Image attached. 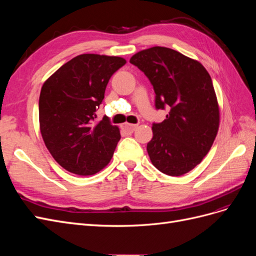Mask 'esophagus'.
Wrapping results in <instances>:
<instances>
[{
  "instance_id": "obj_1",
  "label": "esophagus",
  "mask_w": 256,
  "mask_h": 256,
  "mask_svg": "<svg viewBox=\"0 0 256 256\" xmlns=\"http://www.w3.org/2000/svg\"><path fill=\"white\" fill-rule=\"evenodd\" d=\"M136 128V125H134V124L126 122V124H124V125H122V129L127 134H132Z\"/></svg>"
}]
</instances>
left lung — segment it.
I'll use <instances>...</instances> for the list:
<instances>
[{"instance_id": "left-lung-1", "label": "left lung", "mask_w": 256, "mask_h": 256, "mask_svg": "<svg viewBox=\"0 0 256 256\" xmlns=\"http://www.w3.org/2000/svg\"><path fill=\"white\" fill-rule=\"evenodd\" d=\"M130 63L150 81L157 110H170L152 124L147 143L152 164L160 172L180 176L206 156L219 129L220 113L210 76L200 62L166 47L136 53Z\"/></svg>"}]
</instances>
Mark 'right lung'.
<instances>
[{"label": "right lung", "instance_id": "1", "mask_svg": "<svg viewBox=\"0 0 256 256\" xmlns=\"http://www.w3.org/2000/svg\"><path fill=\"white\" fill-rule=\"evenodd\" d=\"M126 64L118 56L81 54L42 85L40 126L44 142L68 172L88 176L109 164L120 138L109 118L95 122L112 74Z\"/></svg>", "mask_w": 256, "mask_h": 256}]
</instances>
